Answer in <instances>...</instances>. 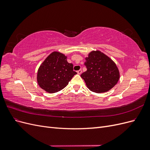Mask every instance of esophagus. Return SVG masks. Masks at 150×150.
Wrapping results in <instances>:
<instances>
[{
	"instance_id": "obj_1",
	"label": "esophagus",
	"mask_w": 150,
	"mask_h": 150,
	"mask_svg": "<svg viewBox=\"0 0 150 150\" xmlns=\"http://www.w3.org/2000/svg\"><path fill=\"white\" fill-rule=\"evenodd\" d=\"M77 72H78V74H79V75H80L81 73H82V71H81V70L80 69V70H79V71H77Z\"/></svg>"
}]
</instances>
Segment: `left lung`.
<instances>
[{
  "instance_id": "obj_1",
  "label": "left lung",
  "mask_w": 150,
  "mask_h": 150,
  "mask_svg": "<svg viewBox=\"0 0 150 150\" xmlns=\"http://www.w3.org/2000/svg\"><path fill=\"white\" fill-rule=\"evenodd\" d=\"M87 71L81 75L88 88L93 92L108 91L118 82L120 74L115 62L100 51H93L86 57Z\"/></svg>"
}]
</instances>
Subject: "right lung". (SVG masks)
<instances>
[{"label":"right lung","instance_id":"obj_1","mask_svg":"<svg viewBox=\"0 0 150 150\" xmlns=\"http://www.w3.org/2000/svg\"><path fill=\"white\" fill-rule=\"evenodd\" d=\"M76 74L73 71V65L67 61V56L54 51L39 66L37 81L45 91L54 93L64 89Z\"/></svg>","mask_w":150,"mask_h":150}]
</instances>
